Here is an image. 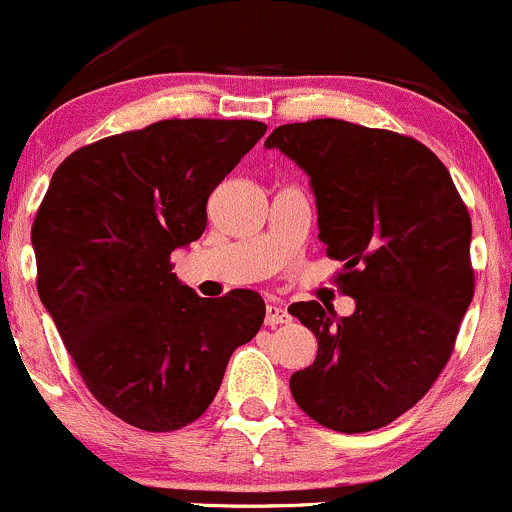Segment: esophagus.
Wrapping results in <instances>:
<instances>
[{
  "label": "esophagus",
  "instance_id": "esophagus-1",
  "mask_svg": "<svg viewBox=\"0 0 512 512\" xmlns=\"http://www.w3.org/2000/svg\"><path fill=\"white\" fill-rule=\"evenodd\" d=\"M290 320H293V317L288 315V310H285L283 305H276V302H273V305L266 307V324H268V327H278V324H288Z\"/></svg>",
  "mask_w": 512,
  "mask_h": 512
}]
</instances>
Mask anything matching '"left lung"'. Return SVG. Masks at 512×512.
I'll return each instance as SVG.
<instances>
[{
  "mask_svg": "<svg viewBox=\"0 0 512 512\" xmlns=\"http://www.w3.org/2000/svg\"><path fill=\"white\" fill-rule=\"evenodd\" d=\"M266 148L310 175L320 241L356 302L349 317L317 300L288 307L320 344L290 393L329 430L386 427L454 351L474 298L469 210L430 148L395 131L312 119L273 129Z\"/></svg>",
  "mask_w": 512,
  "mask_h": 512,
  "instance_id": "left-lung-1",
  "label": "left lung"
}]
</instances>
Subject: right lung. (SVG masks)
<instances>
[{"mask_svg": "<svg viewBox=\"0 0 512 512\" xmlns=\"http://www.w3.org/2000/svg\"><path fill=\"white\" fill-rule=\"evenodd\" d=\"M268 126L166 119L70 153L38 207V298L112 415L173 432L202 415L266 317L254 290L200 298L170 254L200 239L207 197Z\"/></svg>", "mask_w": 512, "mask_h": 512, "instance_id": "obj_1", "label": "right lung"}]
</instances>
